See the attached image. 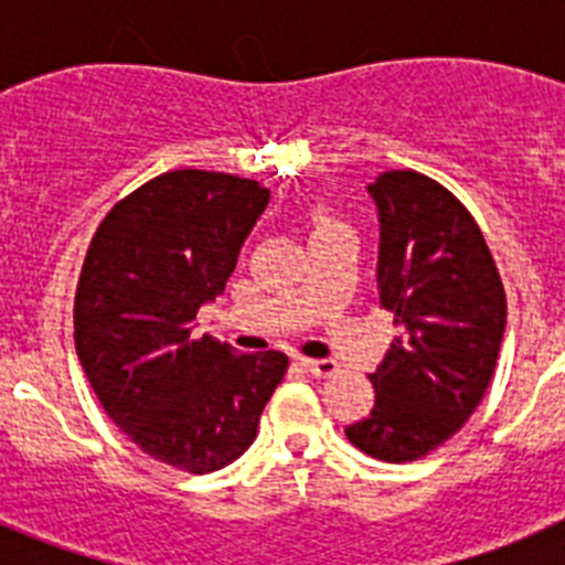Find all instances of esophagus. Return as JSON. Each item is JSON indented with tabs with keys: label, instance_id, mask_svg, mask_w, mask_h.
<instances>
[{
	"label": "esophagus",
	"instance_id": "esophagus-1",
	"mask_svg": "<svg viewBox=\"0 0 565 565\" xmlns=\"http://www.w3.org/2000/svg\"><path fill=\"white\" fill-rule=\"evenodd\" d=\"M299 364H302V367L317 379H328L339 371V364L333 362V359H302Z\"/></svg>",
	"mask_w": 565,
	"mask_h": 565
}]
</instances>
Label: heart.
Segmentation results:
<instances>
[{"instance_id": "obj_1", "label": "heart", "mask_w": 565, "mask_h": 565, "mask_svg": "<svg viewBox=\"0 0 565 565\" xmlns=\"http://www.w3.org/2000/svg\"><path fill=\"white\" fill-rule=\"evenodd\" d=\"M328 226H337V223H333L331 217H319V226L317 228H328Z\"/></svg>"}]
</instances>
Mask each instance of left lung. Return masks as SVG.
Here are the masks:
<instances>
[{"mask_svg": "<svg viewBox=\"0 0 565 565\" xmlns=\"http://www.w3.org/2000/svg\"><path fill=\"white\" fill-rule=\"evenodd\" d=\"M367 194L379 209V306L396 337L371 373L373 411L344 436L379 461H416L456 436L487 393L507 297L481 228L447 189L393 169Z\"/></svg>", "mask_w": 565, "mask_h": 565, "instance_id": "left-lung-1", "label": "left lung"}]
</instances>
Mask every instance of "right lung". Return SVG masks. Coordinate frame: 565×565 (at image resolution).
Segmentation results:
<instances>
[{
	"label": "right lung",
	"mask_w": 565,
	"mask_h": 565,
	"mask_svg": "<svg viewBox=\"0 0 565 565\" xmlns=\"http://www.w3.org/2000/svg\"><path fill=\"white\" fill-rule=\"evenodd\" d=\"M268 201L248 178L161 174L104 217L78 279L73 337L98 402L147 456L194 476L252 447L286 376V353H237L192 333Z\"/></svg>",
	"instance_id": "obj_1"
}]
</instances>
